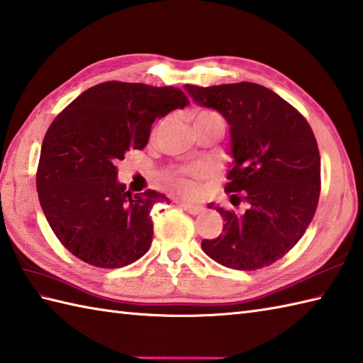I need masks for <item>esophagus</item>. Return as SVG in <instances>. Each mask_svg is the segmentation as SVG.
<instances>
[{
	"instance_id": "34e87169",
	"label": "esophagus",
	"mask_w": 363,
	"mask_h": 363,
	"mask_svg": "<svg viewBox=\"0 0 363 363\" xmlns=\"http://www.w3.org/2000/svg\"><path fill=\"white\" fill-rule=\"evenodd\" d=\"M180 206L186 213L194 214V216H196V214L203 211V206L202 205H196V203H189V202H180Z\"/></svg>"
}]
</instances>
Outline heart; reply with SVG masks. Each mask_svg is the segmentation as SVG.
<instances>
[{"mask_svg": "<svg viewBox=\"0 0 363 363\" xmlns=\"http://www.w3.org/2000/svg\"><path fill=\"white\" fill-rule=\"evenodd\" d=\"M218 116L213 111H201L197 113L194 119H202V117ZM208 175V167L205 166H191V167H179L171 169L162 174V180L166 182L169 188L175 191L184 192V194H194L196 192V183L194 179H201V177Z\"/></svg>", "mask_w": 363, "mask_h": 363, "instance_id": "b5f03b06", "label": "heart"}]
</instances>
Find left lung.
I'll use <instances>...</instances> for the list:
<instances>
[{
	"instance_id": "obj_1",
	"label": "left lung",
	"mask_w": 363,
	"mask_h": 363,
	"mask_svg": "<svg viewBox=\"0 0 363 363\" xmlns=\"http://www.w3.org/2000/svg\"><path fill=\"white\" fill-rule=\"evenodd\" d=\"M199 106L216 109L230 127L225 191L246 202L242 214L210 203L224 219L203 252L232 269L252 271L282 258L301 240L320 199L321 160L307 121L271 89L255 83L184 84Z\"/></svg>"
}]
</instances>
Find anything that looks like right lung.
<instances>
[{
    "instance_id": "add662e5",
    "label": "right lung",
    "mask_w": 363,
    "mask_h": 363,
    "mask_svg": "<svg viewBox=\"0 0 363 363\" xmlns=\"http://www.w3.org/2000/svg\"><path fill=\"white\" fill-rule=\"evenodd\" d=\"M186 105L179 87L108 81L79 94L50 125L37 194L51 230L79 260L122 268L149 250L150 211L167 197L152 189L133 196L116 164L144 149L158 117Z\"/></svg>"
}]
</instances>
